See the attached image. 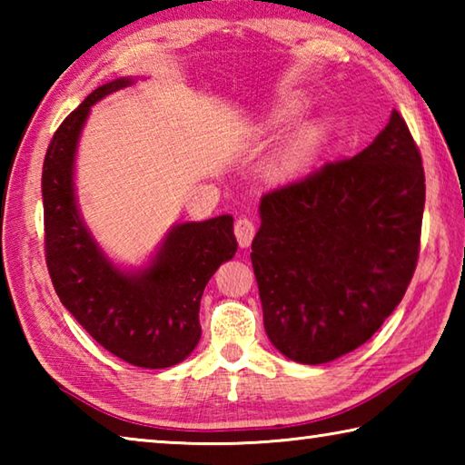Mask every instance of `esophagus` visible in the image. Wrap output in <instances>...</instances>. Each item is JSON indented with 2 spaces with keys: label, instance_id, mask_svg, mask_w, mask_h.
I'll return each instance as SVG.
<instances>
[{
  "label": "esophagus",
  "instance_id": "1",
  "mask_svg": "<svg viewBox=\"0 0 465 465\" xmlns=\"http://www.w3.org/2000/svg\"><path fill=\"white\" fill-rule=\"evenodd\" d=\"M233 233H235V240H238V243H240V248H248L252 240H254L256 225H254V222H252V219L240 217L233 225Z\"/></svg>",
  "mask_w": 465,
  "mask_h": 465
}]
</instances>
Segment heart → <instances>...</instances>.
I'll return each mask as SVG.
<instances>
[{
  "instance_id": "obj_1",
  "label": "heart",
  "mask_w": 465,
  "mask_h": 465,
  "mask_svg": "<svg viewBox=\"0 0 465 465\" xmlns=\"http://www.w3.org/2000/svg\"><path fill=\"white\" fill-rule=\"evenodd\" d=\"M305 108V98H287L274 104L269 113L258 123V133L264 137H271L287 124L293 123L302 110ZM328 137V124L324 121H308L302 123L287 135V139L277 147V152L266 163V176L274 184H287L293 180L308 174L322 147Z\"/></svg>"
}]
</instances>
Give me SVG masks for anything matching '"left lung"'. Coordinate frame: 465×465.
<instances>
[{
  "label": "left lung",
  "instance_id": "left-lung-1",
  "mask_svg": "<svg viewBox=\"0 0 465 465\" xmlns=\"http://www.w3.org/2000/svg\"><path fill=\"white\" fill-rule=\"evenodd\" d=\"M252 242L264 330L291 361L320 365L365 344L402 302L419 261L420 152L398 110L351 160L261 199Z\"/></svg>",
  "mask_w": 465,
  "mask_h": 465
}]
</instances>
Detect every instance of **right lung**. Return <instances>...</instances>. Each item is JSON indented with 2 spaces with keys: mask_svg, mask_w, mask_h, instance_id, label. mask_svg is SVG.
<instances>
[{
  "mask_svg": "<svg viewBox=\"0 0 465 465\" xmlns=\"http://www.w3.org/2000/svg\"><path fill=\"white\" fill-rule=\"evenodd\" d=\"M119 77L94 90L51 139L43 163L46 266L61 303L94 341L131 365L163 369L184 361L201 341L204 285L238 242L233 217L172 227L147 266L123 271L102 252L77 209V141L92 106L127 88Z\"/></svg>",
  "mask_w": 465,
  "mask_h": 465,
  "instance_id": "right-lung-1",
  "label": "right lung"
}]
</instances>
